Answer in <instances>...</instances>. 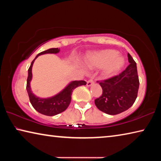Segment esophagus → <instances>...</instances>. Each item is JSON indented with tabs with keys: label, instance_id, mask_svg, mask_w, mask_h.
I'll return each mask as SVG.
<instances>
[{
	"label": "esophagus",
	"instance_id": "1",
	"mask_svg": "<svg viewBox=\"0 0 161 161\" xmlns=\"http://www.w3.org/2000/svg\"><path fill=\"white\" fill-rule=\"evenodd\" d=\"M94 81L93 80H89L86 81V86H91L92 84H94Z\"/></svg>",
	"mask_w": 161,
	"mask_h": 161
}]
</instances>
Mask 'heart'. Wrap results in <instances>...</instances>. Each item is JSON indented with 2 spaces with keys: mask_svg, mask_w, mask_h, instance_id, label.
I'll return each instance as SVG.
<instances>
[{
  "mask_svg": "<svg viewBox=\"0 0 161 161\" xmlns=\"http://www.w3.org/2000/svg\"><path fill=\"white\" fill-rule=\"evenodd\" d=\"M116 50L107 49L89 54L84 62L89 67H103V74L105 77H111L116 75L125 64L123 56L118 54Z\"/></svg>",
  "mask_w": 161,
  "mask_h": 161,
  "instance_id": "b5f03b06",
  "label": "heart"
}]
</instances>
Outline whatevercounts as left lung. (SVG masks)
I'll use <instances>...</instances> for the list:
<instances>
[{
	"label": "left lung",
	"instance_id": "left-lung-1",
	"mask_svg": "<svg viewBox=\"0 0 161 161\" xmlns=\"http://www.w3.org/2000/svg\"><path fill=\"white\" fill-rule=\"evenodd\" d=\"M129 65L119 75L101 81L102 94L94 103L100 111L110 115L121 114L131 107L137 98L139 80L136 62L128 54Z\"/></svg>",
	"mask_w": 161,
	"mask_h": 161
}]
</instances>
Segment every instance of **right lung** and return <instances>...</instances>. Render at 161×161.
<instances>
[{
	"label": "right lung",
	"instance_id": "1",
	"mask_svg": "<svg viewBox=\"0 0 161 161\" xmlns=\"http://www.w3.org/2000/svg\"><path fill=\"white\" fill-rule=\"evenodd\" d=\"M59 52V49L58 48H50L38 54L31 62V66L28 69V76L27 79L26 89L32 106L39 113L49 116L57 115L66 110L71 102L73 90L78 86L86 84V81L83 80L72 81L59 93L48 98H40L32 93L31 87V81L32 77V68L35 59L41 54H57Z\"/></svg>",
	"mask_w": 161,
	"mask_h": 161
}]
</instances>
